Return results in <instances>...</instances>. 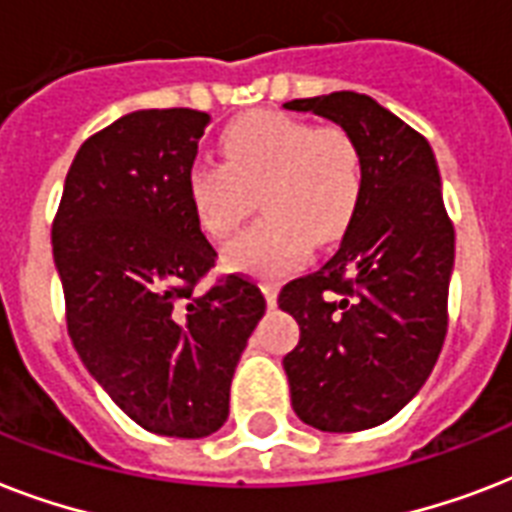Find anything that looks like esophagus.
Wrapping results in <instances>:
<instances>
[{
	"label": "esophagus",
	"mask_w": 512,
	"mask_h": 512,
	"mask_svg": "<svg viewBox=\"0 0 512 512\" xmlns=\"http://www.w3.org/2000/svg\"><path fill=\"white\" fill-rule=\"evenodd\" d=\"M260 289H263L265 303H268V308H276V297H279V284H276V281L263 279V281H260Z\"/></svg>",
	"instance_id": "34e87169"
}]
</instances>
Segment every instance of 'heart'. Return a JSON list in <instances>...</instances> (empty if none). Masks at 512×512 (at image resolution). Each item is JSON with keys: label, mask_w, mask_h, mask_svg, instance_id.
I'll use <instances>...</instances> for the list:
<instances>
[{"label": "heart", "mask_w": 512, "mask_h": 512, "mask_svg": "<svg viewBox=\"0 0 512 512\" xmlns=\"http://www.w3.org/2000/svg\"><path fill=\"white\" fill-rule=\"evenodd\" d=\"M220 162H196L185 177L188 201L204 233L231 236L260 193L263 220L225 247L236 271L276 276L295 268L316 244H332L356 215L364 167L348 132L287 114L257 111L220 138Z\"/></svg>", "instance_id": "heart-1"}]
</instances>
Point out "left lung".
I'll return each mask as SVG.
<instances>
[{
  "mask_svg": "<svg viewBox=\"0 0 512 512\" xmlns=\"http://www.w3.org/2000/svg\"><path fill=\"white\" fill-rule=\"evenodd\" d=\"M284 108L342 127L364 167L337 252L279 295L300 324V342L284 356L292 409L311 428L356 433L396 417L436 366L454 228L433 148L377 100L332 92Z\"/></svg>",
  "mask_w": 512,
  "mask_h": 512,
  "instance_id": "8db88e82",
  "label": "left lung"
}]
</instances>
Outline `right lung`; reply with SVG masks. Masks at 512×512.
<instances>
[{"label":"right lung","instance_id":"right-lung-1","mask_svg":"<svg viewBox=\"0 0 512 512\" xmlns=\"http://www.w3.org/2000/svg\"><path fill=\"white\" fill-rule=\"evenodd\" d=\"M209 114L148 108L84 140L52 223L68 335L87 372L140 428L204 438L228 420L231 380L265 313L215 265L185 191Z\"/></svg>","mask_w":512,"mask_h":512}]
</instances>
